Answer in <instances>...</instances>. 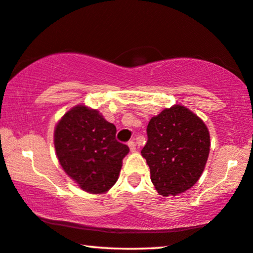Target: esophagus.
<instances>
[{
    "label": "esophagus",
    "mask_w": 253,
    "mask_h": 253,
    "mask_svg": "<svg viewBox=\"0 0 253 253\" xmlns=\"http://www.w3.org/2000/svg\"><path fill=\"white\" fill-rule=\"evenodd\" d=\"M127 146H129V148L131 151H134L135 150V143L133 140H131V141L127 142Z\"/></svg>",
    "instance_id": "34e87169"
}]
</instances>
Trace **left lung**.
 I'll return each mask as SVG.
<instances>
[{
    "instance_id": "obj_1",
    "label": "left lung",
    "mask_w": 253,
    "mask_h": 253,
    "mask_svg": "<svg viewBox=\"0 0 253 253\" xmlns=\"http://www.w3.org/2000/svg\"><path fill=\"white\" fill-rule=\"evenodd\" d=\"M147 135L141 155L157 192L163 197L177 196L192 188L211 150V135L203 120L176 104L150 119Z\"/></svg>"
}]
</instances>
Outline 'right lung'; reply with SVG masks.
Segmentation results:
<instances>
[{"label":"right lung","mask_w":253,"mask_h":253,"mask_svg":"<svg viewBox=\"0 0 253 253\" xmlns=\"http://www.w3.org/2000/svg\"><path fill=\"white\" fill-rule=\"evenodd\" d=\"M116 127L97 110L79 104L56 123L54 147L60 165L84 191L106 193L116 181L129 147L115 139Z\"/></svg>","instance_id":"1"}]
</instances>
